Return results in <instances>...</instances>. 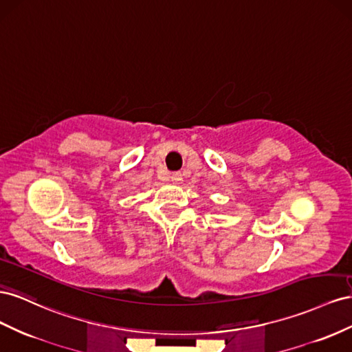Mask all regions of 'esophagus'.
<instances>
[{
    "label": "esophagus",
    "mask_w": 352,
    "mask_h": 352,
    "mask_svg": "<svg viewBox=\"0 0 352 352\" xmlns=\"http://www.w3.org/2000/svg\"><path fill=\"white\" fill-rule=\"evenodd\" d=\"M170 182H173L174 184H179L183 182V175L182 173H174L173 175H170Z\"/></svg>",
    "instance_id": "1"
}]
</instances>
